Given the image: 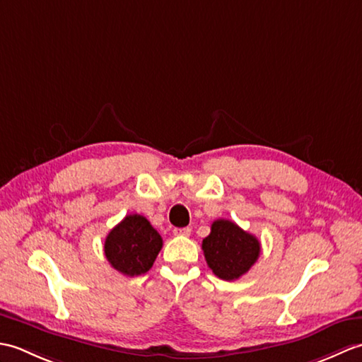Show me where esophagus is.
<instances>
[{
  "label": "esophagus",
  "mask_w": 362,
  "mask_h": 362,
  "mask_svg": "<svg viewBox=\"0 0 362 362\" xmlns=\"http://www.w3.org/2000/svg\"><path fill=\"white\" fill-rule=\"evenodd\" d=\"M173 232H174V235H177V236H189V235H191V228H189V227L174 228Z\"/></svg>",
  "instance_id": "obj_1"
}]
</instances>
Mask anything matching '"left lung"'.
Wrapping results in <instances>:
<instances>
[{"label": "left lung", "mask_w": 362, "mask_h": 362, "mask_svg": "<svg viewBox=\"0 0 362 362\" xmlns=\"http://www.w3.org/2000/svg\"><path fill=\"white\" fill-rule=\"evenodd\" d=\"M206 264L222 280L240 279L257 263L261 245L255 236L244 232L235 222L218 219L202 241Z\"/></svg>", "instance_id": "1"}]
</instances>
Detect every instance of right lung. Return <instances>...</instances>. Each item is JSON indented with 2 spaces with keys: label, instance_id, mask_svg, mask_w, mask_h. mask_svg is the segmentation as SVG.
Instances as JSON below:
<instances>
[{
  "label": "right lung",
  "instance_id": "add662e5",
  "mask_svg": "<svg viewBox=\"0 0 362 362\" xmlns=\"http://www.w3.org/2000/svg\"><path fill=\"white\" fill-rule=\"evenodd\" d=\"M163 240L141 214H129L107 235L105 258L113 269L127 276L146 274L152 267Z\"/></svg>",
  "mask_w": 362,
  "mask_h": 362
}]
</instances>
